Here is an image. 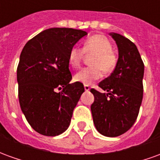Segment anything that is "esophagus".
I'll use <instances>...</instances> for the list:
<instances>
[{
	"label": "esophagus",
	"instance_id": "esophagus-1",
	"mask_svg": "<svg viewBox=\"0 0 160 160\" xmlns=\"http://www.w3.org/2000/svg\"><path fill=\"white\" fill-rule=\"evenodd\" d=\"M84 87H85V90L87 91V92H88V91L90 90V87H89V86H87V85H85Z\"/></svg>",
	"mask_w": 160,
	"mask_h": 160
}]
</instances>
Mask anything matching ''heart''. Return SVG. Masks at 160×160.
Wrapping results in <instances>:
<instances>
[{"label": "heart", "instance_id": "b5f03b06", "mask_svg": "<svg viewBox=\"0 0 160 160\" xmlns=\"http://www.w3.org/2000/svg\"><path fill=\"white\" fill-rule=\"evenodd\" d=\"M86 54L94 55L92 60L93 67L84 68L74 74V80L85 85H91L95 80L103 76V69L105 72H111L117 64V57L112 51V45L110 40L104 35H94L87 38L83 49L74 46L68 53V62L76 68L80 65Z\"/></svg>", "mask_w": 160, "mask_h": 160}]
</instances>
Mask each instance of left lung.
<instances>
[{
  "label": "left lung",
  "mask_w": 160,
  "mask_h": 160,
  "mask_svg": "<svg viewBox=\"0 0 160 160\" xmlns=\"http://www.w3.org/2000/svg\"><path fill=\"white\" fill-rule=\"evenodd\" d=\"M109 35L118 45V62L111 75L98 84L107 93L91 89L94 96L91 111L97 130L116 137L127 132L138 117L143 98L144 64L134 42L118 33Z\"/></svg>",
  "instance_id": "8db88e82"
}]
</instances>
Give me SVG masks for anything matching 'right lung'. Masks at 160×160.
<instances>
[{
    "mask_svg": "<svg viewBox=\"0 0 160 160\" xmlns=\"http://www.w3.org/2000/svg\"><path fill=\"white\" fill-rule=\"evenodd\" d=\"M87 32L72 28H50L23 48L17 68L19 100L33 129L46 136L62 134L85 92L82 83L70 84L68 53ZM63 90L60 93L56 89Z\"/></svg>",
    "mask_w": 160,
    "mask_h": 160,
    "instance_id": "add662e5",
    "label": "right lung"
}]
</instances>
